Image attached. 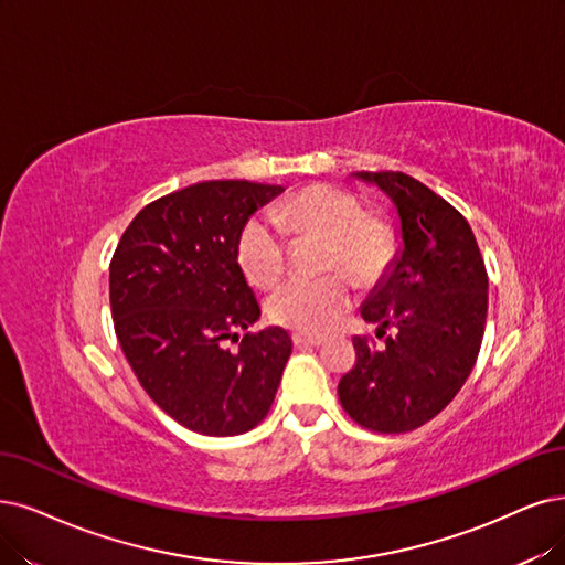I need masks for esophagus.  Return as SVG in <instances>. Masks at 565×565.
<instances>
[{"mask_svg": "<svg viewBox=\"0 0 565 565\" xmlns=\"http://www.w3.org/2000/svg\"><path fill=\"white\" fill-rule=\"evenodd\" d=\"M294 344L296 347H319V344H323V338L307 335V332H294Z\"/></svg>", "mask_w": 565, "mask_h": 565, "instance_id": "1", "label": "esophagus"}]
</instances>
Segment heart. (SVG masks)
<instances>
[{
  "label": "heart",
  "instance_id": "b5f03b06",
  "mask_svg": "<svg viewBox=\"0 0 565 565\" xmlns=\"http://www.w3.org/2000/svg\"><path fill=\"white\" fill-rule=\"evenodd\" d=\"M323 237L326 269H347L361 284L377 281L393 258L391 227L370 218L363 202L344 188L315 183L286 198L275 216H250L237 235V263L254 286H271L286 269V233ZM349 274V275H350ZM348 275V276H349ZM330 271L321 279H288L267 300L269 319L300 332L335 326L353 302V279Z\"/></svg>",
  "mask_w": 565,
  "mask_h": 565
}]
</instances>
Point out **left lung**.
<instances>
[{
  "label": "left lung",
  "instance_id": "obj_1",
  "mask_svg": "<svg viewBox=\"0 0 565 565\" xmlns=\"http://www.w3.org/2000/svg\"><path fill=\"white\" fill-rule=\"evenodd\" d=\"M398 209L403 248L361 317L395 335L374 349L353 338L356 365L340 380L344 412L374 433H407L440 414L482 347L489 277L463 214L403 172H359Z\"/></svg>",
  "mask_w": 565,
  "mask_h": 565
}]
</instances>
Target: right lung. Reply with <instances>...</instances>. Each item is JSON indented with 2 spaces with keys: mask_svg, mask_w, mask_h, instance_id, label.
Masks as SVG:
<instances>
[{
  "mask_svg": "<svg viewBox=\"0 0 565 565\" xmlns=\"http://www.w3.org/2000/svg\"><path fill=\"white\" fill-rule=\"evenodd\" d=\"M281 191L235 179L181 188L146 204L114 250L109 300L125 359L151 401L200 435L258 426L294 349L284 328L237 335L260 319L237 235Z\"/></svg>",
  "mask_w": 565,
  "mask_h": 565,
  "instance_id": "obj_1",
  "label": "right lung"
}]
</instances>
